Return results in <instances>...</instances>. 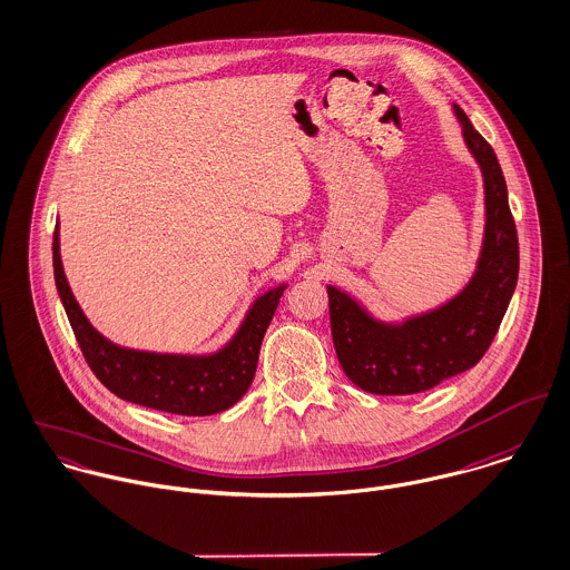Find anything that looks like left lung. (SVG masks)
Listing matches in <instances>:
<instances>
[{
    "instance_id": "8db88e82",
    "label": "left lung",
    "mask_w": 570,
    "mask_h": 570,
    "mask_svg": "<svg viewBox=\"0 0 570 570\" xmlns=\"http://www.w3.org/2000/svg\"><path fill=\"white\" fill-rule=\"evenodd\" d=\"M455 112L485 185V239L466 289L440 309L403 324H383L344 292L326 287L337 360L346 376L370 394L426 392L476 365L490 348L517 289V224L499 158L472 128L466 112L460 106Z\"/></svg>"
}]
</instances>
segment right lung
<instances>
[{"mask_svg": "<svg viewBox=\"0 0 570 570\" xmlns=\"http://www.w3.org/2000/svg\"><path fill=\"white\" fill-rule=\"evenodd\" d=\"M53 281L78 346L115 396L158 412L210 415L233 407L250 387L259 362L261 342L278 307L285 285L269 289L248 311L237 335L210 357L156 355L119 348L104 340L78 307L62 272L58 228L53 233Z\"/></svg>", "mask_w": 570, "mask_h": 570, "instance_id": "add662e5", "label": "right lung"}]
</instances>
